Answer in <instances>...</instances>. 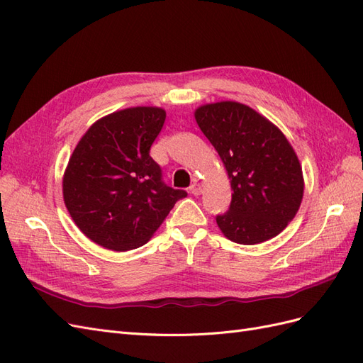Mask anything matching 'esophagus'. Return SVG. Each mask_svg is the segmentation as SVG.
<instances>
[{"mask_svg":"<svg viewBox=\"0 0 363 363\" xmlns=\"http://www.w3.org/2000/svg\"><path fill=\"white\" fill-rule=\"evenodd\" d=\"M189 191H191V194H194V195H200V194H201V184L194 182V184L191 186Z\"/></svg>","mask_w":363,"mask_h":363,"instance_id":"34e87169","label":"esophagus"}]
</instances>
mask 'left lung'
<instances>
[{"mask_svg":"<svg viewBox=\"0 0 363 363\" xmlns=\"http://www.w3.org/2000/svg\"><path fill=\"white\" fill-rule=\"evenodd\" d=\"M196 124L221 157L232 184L228 212L216 216L224 236L255 245L281 233L303 200L298 157L281 130L242 103L219 101L195 111Z\"/></svg>","mask_w":363,"mask_h":363,"instance_id":"1","label":"left lung"}]
</instances>
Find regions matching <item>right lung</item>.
Instances as JSON below:
<instances>
[{
    "mask_svg": "<svg viewBox=\"0 0 363 363\" xmlns=\"http://www.w3.org/2000/svg\"><path fill=\"white\" fill-rule=\"evenodd\" d=\"M167 112L130 107L94 123L63 174V201L92 242L113 251L147 244L186 194L162 180L150 148Z\"/></svg>",
    "mask_w": 363,
    "mask_h": 363,
    "instance_id": "obj_1",
    "label": "right lung"
}]
</instances>
